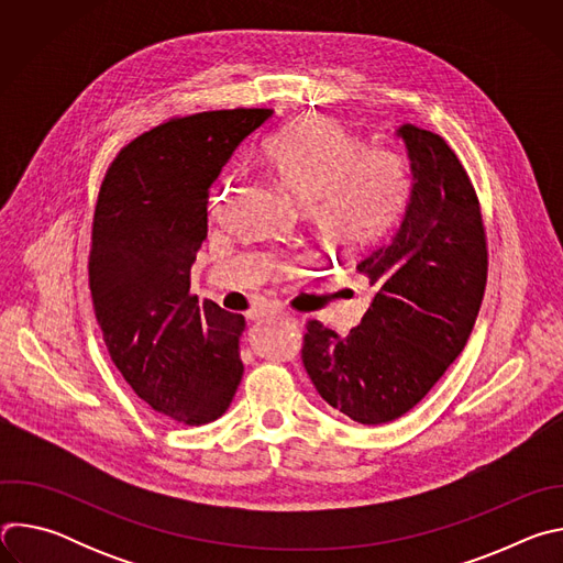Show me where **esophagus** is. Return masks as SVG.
<instances>
[{
    "label": "esophagus",
    "mask_w": 563,
    "mask_h": 563,
    "mask_svg": "<svg viewBox=\"0 0 563 563\" xmlns=\"http://www.w3.org/2000/svg\"><path fill=\"white\" fill-rule=\"evenodd\" d=\"M263 316L285 320V323H296V320H298L294 313H289V311H285V309H267V311H263Z\"/></svg>",
    "instance_id": "34e87169"
}]
</instances>
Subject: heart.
I'll return each instance as SVG.
<instances>
[{
	"label": "heart",
	"mask_w": 563,
	"mask_h": 563,
	"mask_svg": "<svg viewBox=\"0 0 563 563\" xmlns=\"http://www.w3.org/2000/svg\"><path fill=\"white\" fill-rule=\"evenodd\" d=\"M276 180L300 202L332 250L354 254L383 240L412 196L408 157L387 146H361L343 124L325 115L289 122L263 144ZM229 178L213 187V205Z\"/></svg>",
	"instance_id": "1"
}]
</instances>
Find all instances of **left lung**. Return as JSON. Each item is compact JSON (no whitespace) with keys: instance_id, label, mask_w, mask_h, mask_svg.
I'll list each match as a JSON object with an SVG mask.
<instances>
[{"instance_id":"8db88e82","label":"left lung","mask_w":563,"mask_h":563,"mask_svg":"<svg viewBox=\"0 0 563 563\" xmlns=\"http://www.w3.org/2000/svg\"><path fill=\"white\" fill-rule=\"evenodd\" d=\"M396 135L415 183L398 231L356 265L376 287L372 305L347 336L309 320L302 341L316 391L363 426L404 417L434 387L463 352L488 280L484 218L456 153L415 124Z\"/></svg>"}]
</instances>
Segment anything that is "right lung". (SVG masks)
<instances>
[{
	"mask_svg": "<svg viewBox=\"0 0 563 563\" xmlns=\"http://www.w3.org/2000/svg\"><path fill=\"white\" fill-rule=\"evenodd\" d=\"M272 113L172 118L129 142L100 187L89 254L98 325L131 389L185 426L222 417L243 378L245 316L200 302L189 276L213 180Z\"/></svg>",
	"mask_w": 563,
	"mask_h": 563,
	"instance_id": "right-lung-1",
	"label": "right lung"
}]
</instances>
